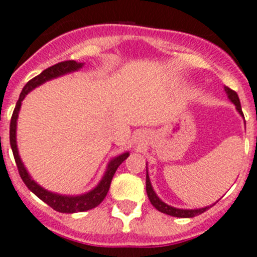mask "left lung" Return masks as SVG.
<instances>
[{
    "mask_svg": "<svg viewBox=\"0 0 257 257\" xmlns=\"http://www.w3.org/2000/svg\"><path fill=\"white\" fill-rule=\"evenodd\" d=\"M225 91H226V94H227L228 99H230V100L236 105V109H237L238 113L243 116L242 109H241L240 99H238L237 93H236V91H233L232 89L227 88V86H225ZM146 189H147V195H148V198H149V201H151L152 205H153L154 207L159 211V212L166 213V215H169V216H173V217H181V218L195 217V216L201 215V213H203L205 211H207L208 208L212 207L213 206L212 205V206H210V207L196 208V210H183V208H176V207H172V206L167 205V203H164L163 201H162L161 198L156 195V192L153 191V187H152L151 179H149V176H148V171H147V177H146Z\"/></svg>",
    "mask_w": 257,
    "mask_h": 257,
    "instance_id": "8db88e82",
    "label": "left lung"
}]
</instances>
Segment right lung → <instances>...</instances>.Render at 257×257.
<instances>
[{"label":"right lung","mask_w":257,"mask_h":257,"mask_svg":"<svg viewBox=\"0 0 257 257\" xmlns=\"http://www.w3.org/2000/svg\"><path fill=\"white\" fill-rule=\"evenodd\" d=\"M83 62H76L74 61V60H68V61H62L59 62V64H55V65L50 66L46 70L42 71L40 75L31 79V80L24 86L21 94H20V98L19 100H17L16 106H15L14 113H12L11 123H10V144H11L12 153H14L15 162H16L17 169H19L20 177H21L24 183L26 184V187L32 192V193H35L40 200L44 201L45 203H47V205L51 208H54L55 211L61 213L84 212V211L91 210V208L100 205L101 201L105 198L106 193H108L114 173H115V171L118 169V167L120 166L129 156L128 152H125V153L120 154V156L111 159L108 163L105 173H104L103 178L99 182L98 186L94 189H91L90 192H88V193H84V195L80 196H62L57 195V193H52V192L47 191V189L42 188L40 184H37L36 182L30 177L29 172L25 168L24 163H22L21 158H20L19 156V149H17L16 142L17 118H19V111L20 108H21L22 100H24L25 96H26L30 91L34 90L36 86L41 85V84L46 83V81L51 80V79L59 78V76L61 75H65V74L79 70V69L83 68Z\"/></svg>","instance_id":"1"}]
</instances>
